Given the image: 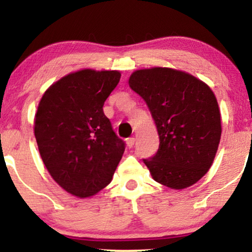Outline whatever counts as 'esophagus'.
<instances>
[{"mask_svg":"<svg viewBox=\"0 0 252 252\" xmlns=\"http://www.w3.org/2000/svg\"><path fill=\"white\" fill-rule=\"evenodd\" d=\"M134 143H135V139L134 138H128L126 140V144H127V146L129 147V149H132L133 146H134Z\"/></svg>","mask_w":252,"mask_h":252,"instance_id":"34e87169","label":"esophagus"}]
</instances>
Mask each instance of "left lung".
<instances>
[{"label":"left lung","instance_id":"1","mask_svg":"<svg viewBox=\"0 0 252 252\" xmlns=\"http://www.w3.org/2000/svg\"><path fill=\"white\" fill-rule=\"evenodd\" d=\"M128 85L145 100L158 129V152L144 159L152 178L173 190L196 184L211 167L220 141L214 92L196 76L167 67L135 70Z\"/></svg>","mask_w":252,"mask_h":252}]
</instances>
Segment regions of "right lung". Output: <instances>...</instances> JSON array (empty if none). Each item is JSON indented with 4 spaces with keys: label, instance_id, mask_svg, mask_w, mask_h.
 <instances>
[{
    "label": "right lung",
    "instance_id": "add662e5",
    "mask_svg": "<svg viewBox=\"0 0 252 252\" xmlns=\"http://www.w3.org/2000/svg\"><path fill=\"white\" fill-rule=\"evenodd\" d=\"M120 76L118 70L90 68L69 73L38 102L34 119L38 152L52 178L78 198L106 188L125 151L102 109Z\"/></svg>",
    "mask_w": 252,
    "mask_h": 252
}]
</instances>
